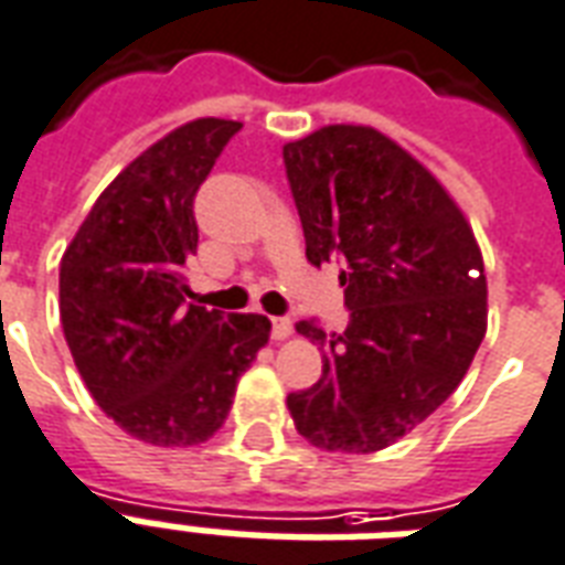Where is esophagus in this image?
<instances>
[{"label": "esophagus", "instance_id": "1", "mask_svg": "<svg viewBox=\"0 0 565 565\" xmlns=\"http://www.w3.org/2000/svg\"><path fill=\"white\" fill-rule=\"evenodd\" d=\"M290 334H292L290 317H275V320H273V338L275 340H287Z\"/></svg>", "mask_w": 565, "mask_h": 565}]
</instances>
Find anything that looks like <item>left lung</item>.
Instances as JSON below:
<instances>
[{
    "label": "left lung",
    "mask_w": 565,
    "mask_h": 565,
    "mask_svg": "<svg viewBox=\"0 0 565 565\" xmlns=\"http://www.w3.org/2000/svg\"><path fill=\"white\" fill-rule=\"evenodd\" d=\"M313 266L340 260L350 326L296 331L322 350L317 385L287 397L292 424L329 454H376L424 424L486 334L483 254L436 174L385 132L329 124L284 145Z\"/></svg>",
    "instance_id": "left-lung-1"
}]
</instances>
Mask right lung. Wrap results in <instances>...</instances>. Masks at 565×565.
<instances>
[{
  "label": "right lung",
  "mask_w": 565,
  "mask_h": 565,
  "mask_svg": "<svg viewBox=\"0 0 565 565\" xmlns=\"http://www.w3.org/2000/svg\"><path fill=\"white\" fill-rule=\"evenodd\" d=\"M239 120L198 118L153 141L94 201L58 269L82 382L115 424L157 447L215 436L273 322L186 305L192 204Z\"/></svg>",
  "instance_id": "obj_1"
}]
</instances>
